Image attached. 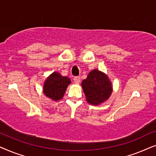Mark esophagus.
<instances>
[{
	"label": "esophagus",
	"instance_id": "34e87169",
	"mask_svg": "<svg viewBox=\"0 0 156 156\" xmlns=\"http://www.w3.org/2000/svg\"><path fill=\"white\" fill-rule=\"evenodd\" d=\"M74 82L76 84H80V76H75V77L74 78Z\"/></svg>",
	"mask_w": 156,
	"mask_h": 156
}]
</instances>
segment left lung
<instances>
[{
  "mask_svg": "<svg viewBox=\"0 0 156 156\" xmlns=\"http://www.w3.org/2000/svg\"><path fill=\"white\" fill-rule=\"evenodd\" d=\"M86 100L89 104L99 106L108 99L113 91L112 84L104 72L94 69L82 82Z\"/></svg>",
  "mask_w": 156,
  "mask_h": 156,
  "instance_id": "8db88e82",
  "label": "left lung"
}]
</instances>
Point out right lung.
I'll use <instances>...</instances> for the list:
<instances>
[{"instance_id": "1", "label": "right lung", "mask_w": 156, "mask_h": 156, "mask_svg": "<svg viewBox=\"0 0 156 156\" xmlns=\"http://www.w3.org/2000/svg\"><path fill=\"white\" fill-rule=\"evenodd\" d=\"M70 84L71 80L68 76H64L59 72H54L44 80L42 91L49 99L57 101L62 99Z\"/></svg>"}]
</instances>
